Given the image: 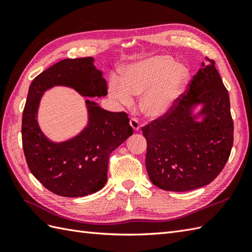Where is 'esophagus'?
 Instances as JSON below:
<instances>
[{"mask_svg": "<svg viewBox=\"0 0 252 252\" xmlns=\"http://www.w3.org/2000/svg\"><path fill=\"white\" fill-rule=\"evenodd\" d=\"M130 126L133 127V129H134V131H138V130H140V127H141V123H140V121L136 119V118H131Z\"/></svg>", "mask_w": 252, "mask_h": 252, "instance_id": "esophagus-1", "label": "esophagus"}]
</instances>
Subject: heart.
Returning a JSON list of instances; mask_svg holds the SVG:
<instances>
[{"label":"heart","instance_id":"b5f03b06","mask_svg":"<svg viewBox=\"0 0 252 252\" xmlns=\"http://www.w3.org/2000/svg\"><path fill=\"white\" fill-rule=\"evenodd\" d=\"M187 79V70L168 56L149 58L131 67L122 79V85L112 81L110 92L125 105L133 103V96L146 92L142 109L149 116L164 114L181 94Z\"/></svg>","mask_w":252,"mask_h":252}]
</instances>
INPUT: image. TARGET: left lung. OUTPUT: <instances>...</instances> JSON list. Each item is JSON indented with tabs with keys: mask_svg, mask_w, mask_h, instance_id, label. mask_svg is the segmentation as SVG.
Instances as JSON below:
<instances>
[{
	"mask_svg": "<svg viewBox=\"0 0 252 252\" xmlns=\"http://www.w3.org/2000/svg\"><path fill=\"white\" fill-rule=\"evenodd\" d=\"M205 63L173 105L142 127L149 179L164 190L186 191L209 184L231 155L234 123L228 92L215 61L206 57ZM196 102L204 103L206 117L200 124L190 116Z\"/></svg>",
	"mask_w": 252,
	"mask_h": 252,
	"instance_id": "left-lung-1",
	"label": "left lung"
}]
</instances>
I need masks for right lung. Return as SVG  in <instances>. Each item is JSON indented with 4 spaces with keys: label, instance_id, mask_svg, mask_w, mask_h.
<instances>
[{
    "label": "right lung",
    "instance_id": "right-lung-1",
    "mask_svg": "<svg viewBox=\"0 0 252 252\" xmlns=\"http://www.w3.org/2000/svg\"><path fill=\"white\" fill-rule=\"evenodd\" d=\"M54 85L73 88L88 97L107 94L101 71L92 57L67 58L41 72L32 81L23 112V148L31 173L45 189L63 197H82L103 189L110 154L133 134L125 111H107L87 100L90 122L68 142H50L41 132L36 110L42 93Z\"/></svg>",
    "mask_w": 252,
    "mask_h": 252
}]
</instances>
